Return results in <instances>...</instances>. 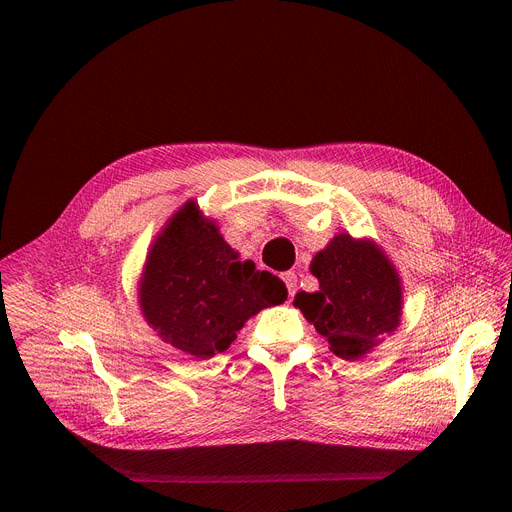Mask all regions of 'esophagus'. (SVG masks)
Returning <instances> with one entry per match:
<instances>
[{"instance_id": "esophagus-1", "label": "esophagus", "mask_w": 512, "mask_h": 512, "mask_svg": "<svg viewBox=\"0 0 512 512\" xmlns=\"http://www.w3.org/2000/svg\"><path fill=\"white\" fill-rule=\"evenodd\" d=\"M281 279H283V283H285V287H287V294H289V298H294V296H296V291H298V277H296V273L287 271V273H283V275H281Z\"/></svg>"}]
</instances>
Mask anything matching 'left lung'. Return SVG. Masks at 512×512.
<instances>
[{
  "instance_id": "8db88e82",
  "label": "left lung",
  "mask_w": 512,
  "mask_h": 512,
  "mask_svg": "<svg viewBox=\"0 0 512 512\" xmlns=\"http://www.w3.org/2000/svg\"><path fill=\"white\" fill-rule=\"evenodd\" d=\"M312 275L320 289L300 291L294 306L314 324L330 350L344 360H358L391 336L403 316L401 277L373 239L338 233L314 255Z\"/></svg>"
}]
</instances>
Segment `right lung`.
<instances>
[{"mask_svg": "<svg viewBox=\"0 0 512 512\" xmlns=\"http://www.w3.org/2000/svg\"><path fill=\"white\" fill-rule=\"evenodd\" d=\"M137 285L156 336L200 360L225 352L249 318L287 300L283 281L241 261L194 200L168 218Z\"/></svg>", "mask_w": 512, "mask_h": 512, "instance_id": "add662e5", "label": "right lung"}]
</instances>
